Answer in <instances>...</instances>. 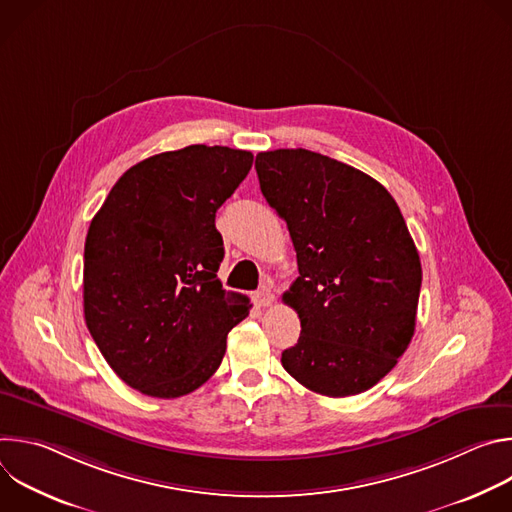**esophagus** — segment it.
<instances>
[{
  "label": "esophagus",
  "instance_id": "esophagus-1",
  "mask_svg": "<svg viewBox=\"0 0 512 512\" xmlns=\"http://www.w3.org/2000/svg\"><path fill=\"white\" fill-rule=\"evenodd\" d=\"M253 300H255V304H257L259 308H269V306H273L275 296L271 294L269 289H261V291H257V294L253 296Z\"/></svg>",
  "mask_w": 512,
  "mask_h": 512
}]
</instances>
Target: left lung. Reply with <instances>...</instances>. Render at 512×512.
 Masks as SVG:
<instances>
[{"label": "left lung", "mask_w": 512, "mask_h": 512, "mask_svg": "<svg viewBox=\"0 0 512 512\" xmlns=\"http://www.w3.org/2000/svg\"><path fill=\"white\" fill-rule=\"evenodd\" d=\"M255 170L300 271L283 294L302 324L283 369L326 397L371 389L407 350L421 289L397 202L375 178L302 148L261 152Z\"/></svg>", "instance_id": "left-lung-1"}]
</instances>
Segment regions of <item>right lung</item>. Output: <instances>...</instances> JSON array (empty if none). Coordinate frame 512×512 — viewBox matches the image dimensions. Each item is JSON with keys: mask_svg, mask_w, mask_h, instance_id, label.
Masks as SVG:
<instances>
[{"mask_svg": "<svg viewBox=\"0 0 512 512\" xmlns=\"http://www.w3.org/2000/svg\"><path fill=\"white\" fill-rule=\"evenodd\" d=\"M253 154L188 145L131 166L93 216L85 241V322L117 377L176 399L221 367L249 298L223 289L216 210Z\"/></svg>", "mask_w": 512, "mask_h": 512, "instance_id": "obj_1", "label": "right lung"}]
</instances>
